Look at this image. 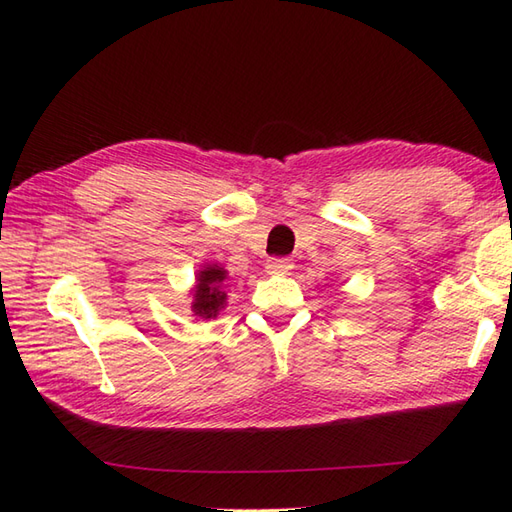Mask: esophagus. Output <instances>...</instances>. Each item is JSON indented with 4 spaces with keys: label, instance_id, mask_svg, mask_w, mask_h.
<instances>
[{
    "label": "esophagus",
    "instance_id": "1",
    "mask_svg": "<svg viewBox=\"0 0 512 512\" xmlns=\"http://www.w3.org/2000/svg\"><path fill=\"white\" fill-rule=\"evenodd\" d=\"M293 268V262L289 257H271L266 262V273L268 275H287Z\"/></svg>",
    "mask_w": 512,
    "mask_h": 512
}]
</instances>
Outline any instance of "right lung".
Here are the masks:
<instances>
[{"label": "right lung", "instance_id": "obj_1", "mask_svg": "<svg viewBox=\"0 0 512 512\" xmlns=\"http://www.w3.org/2000/svg\"><path fill=\"white\" fill-rule=\"evenodd\" d=\"M225 268L216 264L203 266V271H198L196 284H194V300H192V311L194 316L201 318H214L225 305Z\"/></svg>", "mask_w": 512, "mask_h": 512}]
</instances>
